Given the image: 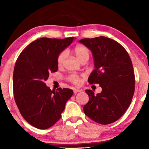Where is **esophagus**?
Wrapping results in <instances>:
<instances>
[{"instance_id": "obj_1", "label": "esophagus", "mask_w": 149, "mask_h": 149, "mask_svg": "<svg viewBox=\"0 0 149 149\" xmlns=\"http://www.w3.org/2000/svg\"><path fill=\"white\" fill-rule=\"evenodd\" d=\"M73 91H74V92L75 93H78V92H80V91H81V89H76V88H74V89H73Z\"/></svg>"}]
</instances>
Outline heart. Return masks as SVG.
I'll use <instances>...</instances> for the list:
<instances>
[{"label":"heart","mask_w":149,"mask_h":149,"mask_svg":"<svg viewBox=\"0 0 149 149\" xmlns=\"http://www.w3.org/2000/svg\"><path fill=\"white\" fill-rule=\"evenodd\" d=\"M74 53L76 56L77 60L79 62H81L84 60H89L90 56V50L87 47L84 46V45H77L74 49ZM66 58V52H62L57 58V64L58 66L62 65L64 60ZM68 79L70 81L74 84H79L80 82L79 77L77 75L72 74L68 77Z\"/></svg>","instance_id":"1"}]
</instances>
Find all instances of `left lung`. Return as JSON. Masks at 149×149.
<instances>
[{
    "instance_id": "1",
    "label": "left lung",
    "mask_w": 149,
    "mask_h": 149,
    "mask_svg": "<svg viewBox=\"0 0 149 149\" xmlns=\"http://www.w3.org/2000/svg\"><path fill=\"white\" fill-rule=\"evenodd\" d=\"M91 50L95 70L88 78L91 84H99L101 93L85 90L89 102L85 114L100 124L117 121L129 107L135 91V74L127 52L120 43L106 37L83 39L79 41Z\"/></svg>"
}]
</instances>
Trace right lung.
Returning a JSON list of instances; mask_svg holds the SVG:
<instances>
[{
  "label": "right lung",
  "mask_w": 149,
  "mask_h": 149,
  "mask_svg": "<svg viewBox=\"0 0 149 149\" xmlns=\"http://www.w3.org/2000/svg\"><path fill=\"white\" fill-rule=\"evenodd\" d=\"M74 39H38L25 48L17 59L13 74L15 102L24 119L38 129H48L60 120L74 93L66 88L52 91L45 83L50 72L58 71V56Z\"/></svg>",
  "instance_id": "obj_1"
}]
</instances>
